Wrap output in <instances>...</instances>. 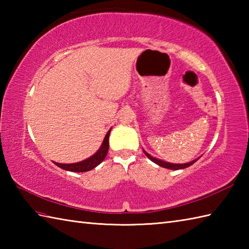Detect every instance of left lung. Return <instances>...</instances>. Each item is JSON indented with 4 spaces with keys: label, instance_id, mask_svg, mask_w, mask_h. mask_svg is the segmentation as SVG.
I'll use <instances>...</instances> for the list:
<instances>
[{
    "label": "left lung",
    "instance_id": "8db88e82",
    "mask_svg": "<svg viewBox=\"0 0 249 249\" xmlns=\"http://www.w3.org/2000/svg\"><path fill=\"white\" fill-rule=\"evenodd\" d=\"M143 152H144V154L146 155V157L149 158V160H151L153 162H155V163H157L158 166L163 167V168H167V169H172V170H178V169H184V168H187V167H189V166H192L194 162L197 161V160H193V161L187 162V163H179V165H178V163H170V162H166V161L160 160H157V158H155V157L151 156L150 154H147V153H146L145 151H143Z\"/></svg>",
    "mask_w": 249,
    "mask_h": 249
}]
</instances>
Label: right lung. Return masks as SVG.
Segmentation results:
<instances>
[{
    "label": "right lung",
    "mask_w": 249,
    "mask_h": 249,
    "mask_svg": "<svg viewBox=\"0 0 249 249\" xmlns=\"http://www.w3.org/2000/svg\"><path fill=\"white\" fill-rule=\"evenodd\" d=\"M111 129H109V131L106 135L105 139L103 141V144L100 146V149L95 153L93 156H91L89 158L86 160L79 161L76 163H59V162H54L57 167H60L64 170L67 171H72V172H86V171H89L94 169L96 166H98L100 162H102L106 156H107V153L109 150V135H110Z\"/></svg>",
    "instance_id": "right-lung-1"
}]
</instances>
